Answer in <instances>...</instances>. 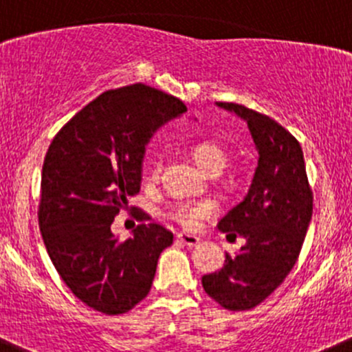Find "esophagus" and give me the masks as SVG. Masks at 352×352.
I'll return each instance as SVG.
<instances>
[{"label":"esophagus","mask_w":352,"mask_h":352,"mask_svg":"<svg viewBox=\"0 0 352 352\" xmlns=\"http://www.w3.org/2000/svg\"><path fill=\"white\" fill-rule=\"evenodd\" d=\"M177 241H180V242H182V244H186V245H197L201 242V239L196 237V235L177 234Z\"/></svg>","instance_id":"1"}]
</instances>
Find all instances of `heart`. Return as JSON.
<instances>
[{"instance_id": "obj_1", "label": "heart", "mask_w": 352, "mask_h": 352, "mask_svg": "<svg viewBox=\"0 0 352 352\" xmlns=\"http://www.w3.org/2000/svg\"><path fill=\"white\" fill-rule=\"evenodd\" d=\"M190 155L197 165L211 175H218L227 166L230 155L217 141H197L190 146ZM163 160L156 158L148 170V179L156 180L162 173ZM228 184H237V177L228 175ZM218 214V204L213 199L177 201L166 211V217L186 230H197L204 221L213 220Z\"/></svg>"}]
</instances>
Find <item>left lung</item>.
<instances>
[{"mask_svg": "<svg viewBox=\"0 0 352 352\" xmlns=\"http://www.w3.org/2000/svg\"><path fill=\"white\" fill-rule=\"evenodd\" d=\"M218 107L248 122L259 158L249 192L220 220L228 237H245L235 256L204 275V292L228 311L261 305L294 268L313 213V192L298 139L278 122L237 103Z\"/></svg>", "mask_w": 352, "mask_h": 352, "instance_id": "obj_1", "label": "left lung"}]
</instances>
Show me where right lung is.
Returning <instances> with one entry per match:
<instances>
[{
    "instance_id": "1",
    "label": "right lung",
    "mask_w": 352,
    "mask_h": 352,
    "mask_svg": "<svg viewBox=\"0 0 352 352\" xmlns=\"http://www.w3.org/2000/svg\"><path fill=\"white\" fill-rule=\"evenodd\" d=\"M186 111L177 98L144 84L100 94L58 131L44 156L37 206L44 245L77 299L122 315L149 294L158 258L173 234L135 210L141 225L120 241L111 223L141 190L144 146Z\"/></svg>"
}]
</instances>
